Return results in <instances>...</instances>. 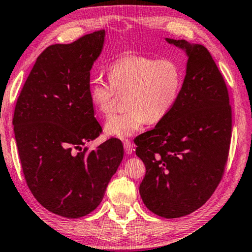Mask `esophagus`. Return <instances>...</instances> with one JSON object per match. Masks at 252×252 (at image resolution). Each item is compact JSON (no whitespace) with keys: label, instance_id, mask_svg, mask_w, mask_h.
I'll return each mask as SVG.
<instances>
[{"label":"esophagus","instance_id":"34e87169","mask_svg":"<svg viewBox=\"0 0 252 252\" xmlns=\"http://www.w3.org/2000/svg\"><path fill=\"white\" fill-rule=\"evenodd\" d=\"M123 147H125V150H126V153L127 155L132 154V151L134 150L132 142H131L130 140H125V141H123Z\"/></svg>","mask_w":252,"mask_h":252}]
</instances>
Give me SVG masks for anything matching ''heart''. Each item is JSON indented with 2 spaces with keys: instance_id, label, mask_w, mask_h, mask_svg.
Here are the masks:
<instances>
[{
  "instance_id": "b5f03b06",
  "label": "heart",
  "mask_w": 252,
  "mask_h": 252,
  "mask_svg": "<svg viewBox=\"0 0 252 252\" xmlns=\"http://www.w3.org/2000/svg\"><path fill=\"white\" fill-rule=\"evenodd\" d=\"M106 83L101 78L91 83L89 97L95 111L110 117L115 110L118 93H126V112L109 119L105 132L126 139L149 123L165 119L181 94L184 71L173 58L157 59L149 56L126 55L107 67Z\"/></svg>"
}]
</instances>
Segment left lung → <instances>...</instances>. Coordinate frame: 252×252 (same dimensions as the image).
<instances>
[{
  "label": "left lung",
  "instance_id": "1",
  "mask_svg": "<svg viewBox=\"0 0 252 252\" xmlns=\"http://www.w3.org/2000/svg\"><path fill=\"white\" fill-rule=\"evenodd\" d=\"M189 55L176 104L153 130L135 138L146 166L139 187L151 212L166 219L193 213L207 202L224 174L232 110L224 78L204 46L166 39Z\"/></svg>",
  "mask_w": 252,
  "mask_h": 252
}]
</instances>
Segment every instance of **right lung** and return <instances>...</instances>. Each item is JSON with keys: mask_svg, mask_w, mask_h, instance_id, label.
Listing matches in <instances>:
<instances>
[{"mask_svg": "<svg viewBox=\"0 0 252 252\" xmlns=\"http://www.w3.org/2000/svg\"><path fill=\"white\" fill-rule=\"evenodd\" d=\"M104 35L99 30L47 47L15 104L12 122L27 185L45 209L63 218L96 209L123 158L122 142L113 137L94 150L83 148L102 133L89 90Z\"/></svg>", "mask_w": 252, "mask_h": 252, "instance_id": "add662e5", "label": "right lung"}]
</instances>
